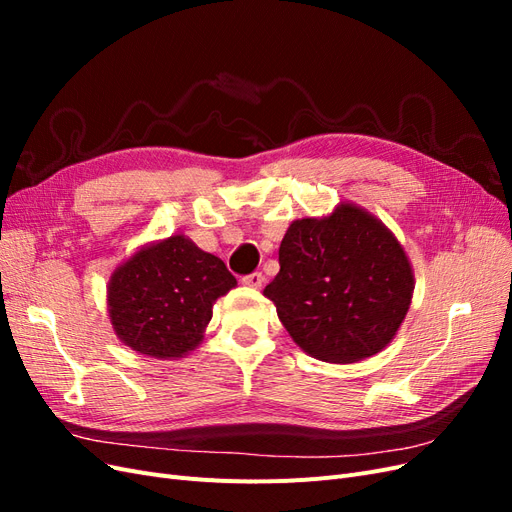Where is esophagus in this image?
Here are the masks:
<instances>
[{
  "mask_svg": "<svg viewBox=\"0 0 512 512\" xmlns=\"http://www.w3.org/2000/svg\"><path fill=\"white\" fill-rule=\"evenodd\" d=\"M262 284H265V275L258 273V271L243 277V286H247V288H256V290H258Z\"/></svg>",
  "mask_w": 512,
  "mask_h": 512,
  "instance_id": "34e87169",
  "label": "esophagus"
}]
</instances>
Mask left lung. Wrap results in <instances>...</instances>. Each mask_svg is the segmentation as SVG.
<instances>
[{
  "instance_id": "1",
  "label": "left lung",
  "mask_w": 512,
  "mask_h": 512,
  "mask_svg": "<svg viewBox=\"0 0 512 512\" xmlns=\"http://www.w3.org/2000/svg\"><path fill=\"white\" fill-rule=\"evenodd\" d=\"M262 294L303 352L348 365L393 342L412 303L414 269L389 226L342 200L322 218L288 226L280 273Z\"/></svg>"
}]
</instances>
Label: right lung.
<instances>
[{
  "instance_id": "add662e5",
  "label": "right lung",
  "mask_w": 512,
  "mask_h": 512,
  "mask_svg": "<svg viewBox=\"0 0 512 512\" xmlns=\"http://www.w3.org/2000/svg\"><path fill=\"white\" fill-rule=\"evenodd\" d=\"M237 286L224 262L185 235L138 247L113 269L106 309L115 335L134 352L177 361L203 344L213 303Z\"/></svg>"
}]
</instances>
